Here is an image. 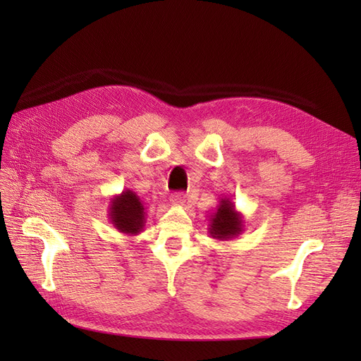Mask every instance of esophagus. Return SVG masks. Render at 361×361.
Instances as JSON below:
<instances>
[{
  "label": "esophagus",
  "mask_w": 361,
  "mask_h": 361,
  "mask_svg": "<svg viewBox=\"0 0 361 361\" xmlns=\"http://www.w3.org/2000/svg\"><path fill=\"white\" fill-rule=\"evenodd\" d=\"M185 199H187V194L182 192V191L173 192V194L170 195V202H171L173 204H182V203L185 202Z\"/></svg>",
  "instance_id": "34e87169"
}]
</instances>
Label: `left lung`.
<instances>
[{
  "mask_svg": "<svg viewBox=\"0 0 361 361\" xmlns=\"http://www.w3.org/2000/svg\"><path fill=\"white\" fill-rule=\"evenodd\" d=\"M244 215L236 211L235 203L228 197H223L209 215L207 232L218 241H232L244 232Z\"/></svg>",
  "mask_w": 361,
  "mask_h": 361,
  "instance_id": "8db88e82",
  "label": "left lung"
}]
</instances>
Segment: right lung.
<instances>
[{
	"instance_id": "1",
	"label": "right lung",
	"mask_w": 361,
	"mask_h": 361,
	"mask_svg": "<svg viewBox=\"0 0 361 361\" xmlns=\"http://www.w3.org/2000/svg\"><path fill=\"white\" fill-rule=\"evenodd\" d=\"M108 218L120 233L128 236L138 235L145 231L146 224L145 204L134 191L125 190L111 197Z\"/></svg>"
}]
</instances>
